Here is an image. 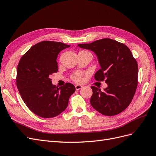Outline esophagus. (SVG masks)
<instances>
[{
	"mask_svg": "<svg viewBox=\"0 0 156 156\" xmlns=\"http://www.w3.org/2000/svg\"><path fill=\"white\" fill-rule=\"evenodd\" d=\"M82 88H83V86L81 85H79V84H76V85H75V89H76V90H80Z\"/></svg>",
	"mask_w": 156,
	"mask_h": 156,
	"instance_id": "obj_1",
	"label": "esophagus"
}]
</instances>
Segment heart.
<instances>
[{"mask_svg":"<svg viewBox=\"0 0 156 156\" xmlns=\"http://www.w3.org/2000/svg\"><path fill=\"white\" fill-rule=\"evenodd\" d=\"M72 79L76 82H80L82 80V74L81 73H76L73 75Z\"/></svg>","mask_w":156,"mask_h":156,"instance_id":"obj_1","label":"heart"}]
</instances>
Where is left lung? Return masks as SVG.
Returning <instances> with one entry per match:
<instances>
[{"instance_id":"1","label":"left lung","mask_w":156,"mask_h":156,"mask_svg":"<svg viewBox=\"0 0 156 156\" xmlns=\"http://www.w3.org/2000/svg\"><path fill=\"white\" fill-rule=\"evenodd\" d=\"M78 46L96 54L101 68L94 78L98 81L105 80L107 84L103 91L91 87L92 107L105 116H114L124 111L133 100L138 84V64L130 49L109 38Z\"/></svg>"}]
</instances>
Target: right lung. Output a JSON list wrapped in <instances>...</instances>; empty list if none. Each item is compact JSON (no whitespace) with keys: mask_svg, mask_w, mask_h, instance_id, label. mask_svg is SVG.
I'll return each mask as SVG.
<instances>
[{"mask_svg":"<svg viewBox=\"0 0 156 156\" xmlns=\"http://www.w3.org/2000/svg\"><path fill=\"white\" fill-rule=\"evenodd\" d=\"M70 45L44 41L31 47L17 66L16 84L28 108L42 118H53L62 112L75 91L72 83L58 88L51 75L58 72L56 58L60 52Z\"/></svg>","mask_w":156,"mask_h":156,"instance_id":"right-lung-1","label":"right lung"}]
</instances>
